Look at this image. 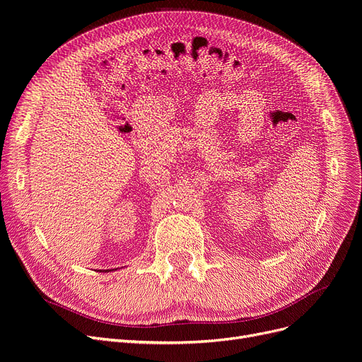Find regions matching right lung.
Instances as JSON below:
<instances>
[{
    "mask_svg": "<svg viewBox=\"0 0 362 362\" xmlns=\"http://www.w3.org/2000/svg\"><path fill=\"white\" fill-rule=\"evenodd\" d=\"M100 272H101V270H100ZM103 272H104V270H103ZM105 272H112V270H105Z\"/></svg>",
    "mask_w": 362,
    "mask_h": 362,
    "instance_id": "obj_1",
    "label": "right lung"
}]
</instances>
